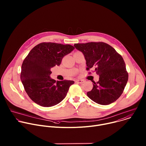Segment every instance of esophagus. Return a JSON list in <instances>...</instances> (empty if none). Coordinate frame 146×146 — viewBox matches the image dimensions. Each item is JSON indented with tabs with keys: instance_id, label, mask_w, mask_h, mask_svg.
<instances>
[{
	"instance_id": "34e87169",
	"label": "esophagus",
	"mask_w": 146,
	"mask_h": 146,
	"mask_svg": "<svg viewBox=\"0 0 146 146\" xmlns=\"http://www.w3.org/2000/svg\"><path fill=\"white\" fill-rule=\"evenodd\" d=\"M75 81H76V82H78V83H80V84H82V83L84 82L85 80H75Z\"/></svg>"
}]
</instances>
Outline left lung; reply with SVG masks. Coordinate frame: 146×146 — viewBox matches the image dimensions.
<instances>
[{
    "mask_svg": "<svg viewBox=\"0 0 146 146\" xmlns=\"http://www.w3.org/2000/svg\"><path fill=\"white\" fill-rule=\"evenodd\" d=\"M74 46L84 54L87 70L95 68L99 76L98 82H94L93 88L87 93L94 102L108 105L117 100L122 95L128 80L125 64L115 50L103 42L77 43Z\"/></svg>",
    "mask_w": 146,
    "mask_h": 146,
    "instance_id": "obj_1",
    "label": "left lung"
}]
</instances>
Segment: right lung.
<instances>
[{
	"mask_svg": "<svg viewBox=\"0 0 146 146\" xmlns=\"http://www.w3.org/2000/svg\"><path fill=\"white\" fill-rule=\"evenodd\" d=\"M74 47L69 44L43 42L34 47L21 66V80L29 97L43 107L55 106L63 100L74 81H56L50 77L51 68L59 66L62 58Z\"/></svg>",
	"mask_w": 146,
	"mask_h": 146,
	"instance_id": "add662e5",
	"label": "right lung"
}]
</instances>
